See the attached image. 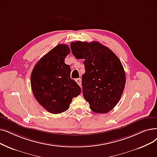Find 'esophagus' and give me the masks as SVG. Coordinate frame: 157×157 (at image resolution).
<instances>
[{
	"instance_id": "esophagus-1",
	"label": "esophagus",
	"mask_w": 157,
	"mask_h": 157,
	"mask_svg": "<svg viewBox=\"0 0 157 157\" xmlns=\"http://www.w3.org/2000/svg\"><path fill=\"white\" fill-rule=\"evenodd\" d=\"M76 83L80 86L81 85V78H78V79H76Z\"/></svg>"
}]
</instances>
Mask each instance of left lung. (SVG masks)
Returning a JSON list of instances; mask_svg holds the SVG:
<instances>
[{"instance_id":"obj_1","label":"left lung","mask_w":157,"mask_h":157,"mask_svg":"<svg viewBox=\"0 0 157 157\" xmlns=\"http://www.w3.org/2000/svg\"><path fill=\"white\" fill-rule=\"evenodd\" d=\"M77 59H84L82 76L83 97L95 113L110 112L119 101L126 83L124 68L118 57L98 42H72Z\"/></svg>"}]
</instances>
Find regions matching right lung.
<instances>
[{
	"mask_svg": "<svg viewBox=\"0 0 157 157\" xmlns=\"http://www.w3.org/2000/svg\"><path fill=\"white\" fill-rule=\"evenodd\" d=\"M67 45L59 44L34 67L31 85L34 96L47 111L58 114L69 108L74 98L81 94L79 86L71 79V67L65 63L70 53Z\"/></svg>",
	"mask_w": 157,
	"mask_h": 157,
	"instance_id": "obj_1",
	"label": "right lung"
}]
</instances>
